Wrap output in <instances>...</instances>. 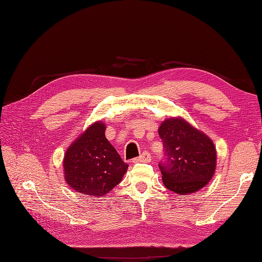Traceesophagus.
Wrapping results in <instances>:
<instances>
[{"label":"esophagus","mask_w":262,"mask_h":262,"mask_svg":"<svg viewBox=\"0 0 262 262\" xmlns=\"http://www.w3.org/2000/svg\"><path fill=\"white\" fill-rule=\"evenodd\" d=\"M151 154H149L147 151H144L140 157L138 158H136V159H134V162L136 163V162H145V163H147V162H149V161H151Z\"/></svg>","instance_id":"esophagus-1"}]
</instances>
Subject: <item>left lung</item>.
Wrapping results in <instances>:
<instances>
[{
    "label": "left lung",
    "mask_w": 262,
    "mask_h": 262,
    "mask_svg": "<svg viewBox=\"0 0 262 262\" xmlns=\"http://www.w3.org/2000/svg\"><path fill=\"white\" fill-rule=\"evenodd\" d=\"M159 135L164 147L165 159L159 164L164 186L185 196L207 185L216 169L213 141L182 118L165 119Z\"/></svg>",
    "instance_id": "left-lung-1"
}]
</instances>
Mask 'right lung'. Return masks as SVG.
<instances>
[{"label":"right lung","mask_w":262,"mask_h":262,"mask_svg":"<svg viewBox=\"0 0 262 262\" xmlns=\"http://www.w3.org/2000/svg\"><path fill=\"white\" fill-rule=\"evenodd\" d=\"M105 125L97 121L68 148L63 161L68 185L79 193L102 197L121 181L128 164L105 138Z\"/></svg>","instance_id":"obj_1"}]
</instances>
